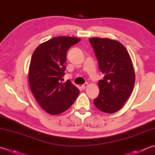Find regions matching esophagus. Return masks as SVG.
Here are the masks:
<instances>
[{"label":"esophagus","mask_w":155,"mask_h":155,"mask_svg":"<svg viewBox=\"0 0 155 155\" xmlns=\"http://www.w3.org/2000/svg\"><path fill=\"white\" fill-rule=\"evenodd\" d=\"M87 86H88V83H85L84 84H83V85H81V88L83 90H84V89H86V88L87 87Z\"/></svg>","instance_id":"34e87169"}]
</instances>
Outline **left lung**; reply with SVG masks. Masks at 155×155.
Here are the masks:
<instances>
[{
  "mask_svg": "<svg viewBox=\"0 0 155 155\" xmlns=\"http://www.w3.org/2000/svg\"><path fill=\"white\" fill-rule=\"evenodd\" d=\"M104 74L98 81L100 94L94 100L102 112L112 114L120 110L133 90L135 74L127 50L117 41L107 38L89 39Z\"/></svg>",
  "mask_w": 155,
  "mask_h": 155,
  "instance_id": "obj_1",
  "label": "left lung"
}]
</instances>
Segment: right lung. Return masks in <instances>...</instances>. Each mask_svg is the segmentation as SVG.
Returning a JSON list of instances; mask_svg holds the SVG:
<instances>
[{
    "mask_svg": "<svg viewBox=\"0 0 155 155\" xmlns=\"http://www.w3.org/2000/svg\"><path fill=\"white\" fill-rule=\"evenodd\" d=\"M80 40L71 37L52 38L38 46L31 58L28 74L31 91L41 107L51 115L70 108L80 93L70 80L62 83V78L68 50Z\"/></svg>",
    "mask_w": 155,
    "mask_h": 155,
    "instance_id": "1",
    "label": "right lung"
}]
</instances>
